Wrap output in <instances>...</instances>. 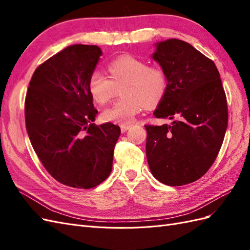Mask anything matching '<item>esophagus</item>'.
Masks as SVG:
<instances>
[{
	"mask_svg": "<svg viewBox=\"0 0 250 250\" xmlns=\"http://www.w3.org/2000/svg\"><path fill=\"white\" fill-rule=\"evenodd\" d=\"M129 128H130V125H122V126H121V131H122V132L124 133V132H126L128 129H129Z\"/></svg>",
	"mask_w": 250,
	"mask_h": 250,
	"instance_id": "1",
	"label": "esophagus"
}]
</instances>
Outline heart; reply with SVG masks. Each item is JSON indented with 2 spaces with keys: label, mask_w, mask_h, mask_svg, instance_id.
Segmentation results:
<instances>
[{
  "label": "heart",
  "mask_w": 250,
  "mask_h": 250,
  "mask_svg": "<svg viewBox=\"0 0 250 250\" xmlns=\"http://www.w3.org/2000/svg\"><path fill=\"white\" fill-rule=\"evenodd\" d=\"M108 77L101 72H94L88 80V90L99 104L108 102L121 88L123 99L104 109L105 122L119 125L130 124L143 107H155L167 90L165 73L133 56H121L109 62Z\"/></svg>",
  "instance_id": "obj_1"
}]
</instances>
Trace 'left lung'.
I'll return each mask as SVG.
<instances>
[{
    "instance_id": "1",
    "label": "left lung",
    "mask_w": 250,
    "mask_h": 250,
    "mask_svg": "<svg viewBox=\"0 0 250 250\" xmlns=\"http://www.w3.org/2000/svg\"><path fill=\"white\" fill-rule=\"evenodd\" d=\"M155 47L152 58L166 75L167 90L153 115L172 123L145 126L147 161L158 181L184 186L214 164L228 128V102L213 60L180 40Z\"/></svg>"
}]
</instances>
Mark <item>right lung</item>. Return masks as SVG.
I'll return each instance as SVG.
<instances>
[{"instance_id": "right-lung-1", "label": "right lung", "mask_w": 250, "mask_h": 250, "mask_svg": "<svg viewBox=\"0 0 250 250\" xmlns=\"http://www.w3.org/2000/svg\"><path fill=\"white\" fill-rule=\"evenodd\" d=\"M102 51L74 44L42 63L29 83L26 129L35 153L50 175L78 188L100 185L111 172L120 127L94 123L98 110L88 80Z\"/></svg>"}]
</instances>
